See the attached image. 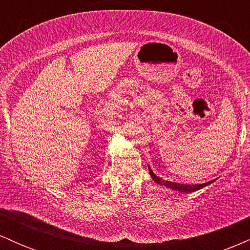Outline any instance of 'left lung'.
Listing matches in <instances>:
<instances>
[{"label": "left lung", "mask_w": 250, "mask_h": 250, "mask_svg": "<svg viewBox=\"0 0 250 250\" xmlns=\"http://www.w3.org/2000/svg\"><path fill=\"white\" fill-rule=\"evenodd\" d=\"M149 174H150V176L153 177V180L155 181V182L159 183V185L166 186V187H169V188L174 189V190H177V191H183V193H191V191L199 190V189L206 187V186L210 185V183L213 182V181H210V182L202 183V185H182V183H175V182H170V181H165V180L160 179L159 176H156V175L153 173V170H151L150 168H149Z\"/></svg>", "instance_id": "8db88e82"}]
</instances>
